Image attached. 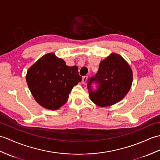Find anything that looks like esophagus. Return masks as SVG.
Segmentation results:
<instances>
[{"label":"esophagus","instance_id":"1","mask_svg":"<svg viewBox=\"0 0 160 160\" xmlns=\"http://www.w3.org/2000/svg\"><path fill=\"white\" fill-rule=\"evenodd\" d=\"M87 78H88V76H84L82 78V84H85L86 83V82L87 80Z\"/></svg>","mask_w":160,"mask_h":160}]
</instances>
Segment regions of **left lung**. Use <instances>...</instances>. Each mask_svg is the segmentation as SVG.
Segmentation results:
<instances>
[{"label":"left lung","mask_w":160,"mask_h":160,"mask_svg":"<svg viewBox=\"0 0 160 160\" xmlns=\"http://www.w3.org/2000/svg\"><path fill=\"white\" fill-rule=\"evenodd\" d=\"M89 97L100 107H107L120 102L128 94L132 87L133 73L130 67L119 54L112 53L100 62L99 69L88 80ZM98 84L97 91L91 84Z\"/></svg>","instance_id":"8db88e82"}]
</instances>
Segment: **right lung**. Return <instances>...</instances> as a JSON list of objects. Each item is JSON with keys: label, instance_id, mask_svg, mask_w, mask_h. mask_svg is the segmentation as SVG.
Here are the masks:
<instances>
[{"label": "right lung", "instance_id": "1", "mask_svg": "<svg viewBox=\"0 0 160 160\" xmlns=\"http://www.w3.org/2000/svg\"><path fill=\"white\" fill-rule=\"evenodd\" d=\"M78 67H69L54 53L45 54L27 71L26 80L33 97L45 108L55 110L67 102L82 80Z\"/></svg>", "mask_w": 160, "mask_h": 160}]
</instances>
